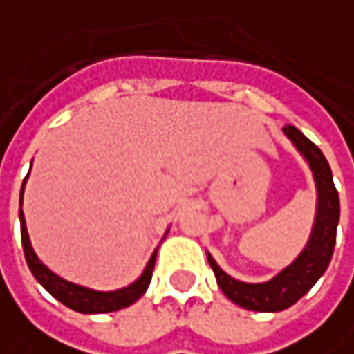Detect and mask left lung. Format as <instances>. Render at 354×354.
Returning <instances> with one entry per match:
<instances>
[{
	"label": "left lung",
	"mask_w": 354,
	"mask_h": 354,
	"mask_svg": "<svg viewBox=\"0 0 354 354\" xmlns=\"http://www.w3.org/2000/svg\"><path fill=\"white\" fill-rule=\"evenodd\" d=\"M283 132L289 140L295 145L305 160L309 162L311 172L315 178L317 186V216L313 223V232L309 243L301 255L281 273H277L273 279L266 283H243L227 273H223L220 266L214 261V257L207 254V263L214 269L216 281L223 291V295L236 305L261 311V313H275L291 307L317 283V279L327 271L337 241V223H339V192L333 184V174L327 158L313 145L299 129L287 124Z\"/></svg>",
	"instance_id": "left-lung-1"
}]
</instances>
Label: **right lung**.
Instances as JSON below:
<instances>
[{"label": "right lung", "mask_w": 354, "mask_h": 354, "mask_svg": "<svg viewBox=\"0 0 354 354\" xmlns=\"http://www.w3.org/2000/svg\"><path fill=\"white\" fill-rule=\"evenodd\" d=\"M25 180H27V176H25ZM24 186H21V198H24ZM21 198H19V202H21ZM19 222H21V245H24L25 261L31 269L33 277L53 295L55 299L61 301L63 305H67L73 311H79V313H111V311H118V309H124V307L132 305L134 301L140 299L148 289L150 279H152L154 261H156V250L150 257L147 269L142 271V275L134 283H131L129 287H122V289H116V291H95V289H88V287H83V285L65 281L59 275H55L51 269L45 268L39 261L33 248H31L21 209H19Z\"/></svg>", "instance_id": "1"}]
</instances>
